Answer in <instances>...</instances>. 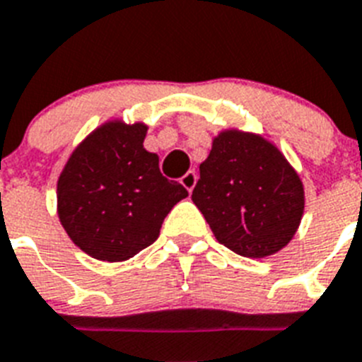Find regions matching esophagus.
Here are the masks:
<instances>
[{
	"label": "esophagus",
	"mask_w": 362,
	"mask_h": 362,
	"mask_svg": "<svg viewBox=\"0 0 362 362\" xmlns=\"http://www.w3.org/2000/svg\"><path fill=\"white\" fill-rule=\"evenodd\" d=\"M180 182H182V186L186 187V189L191 193V191H193V187H195V184H197V173L195 171H187L186 175L182 176Z\"/></svg>",
	"instance_id": "esophagus-1"
}]
</instances>
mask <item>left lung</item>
I'll use <instances>...</instances> for the list:
<instances>
[{"label":"left lung","mask_w":362,"mask_h":362,"mask_svg":"<svg viewBox=\"0 0 362 362\" xmlns=\"http://www.w3.org/2000/svg\"><path fill=\"white\" fill-rule=\"evenodd\" d=\"M191 199L217 241L245 257L281 250L303 214L302 180L284 154L261 136L239 130L214 139Z\"/></svg>","instance_id":"obj_1"}]
</instances>
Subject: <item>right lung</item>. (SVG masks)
I'll list each match as a JSON object with an SVG mask.
<instances>
[{"mask_svg":"<svg viewBox=\"0 0 362 362\" xmlns=\"http://www.w3.org/2000/svg\"><path fill=\"white\" fill-rule=\"evenodd\" d=\"M147 127L110 121L69 156L57 186L59 217L88 256L124 261L153 245L163 218L187 189L160 173L144 148Z\"/></svg>","mask_w":362,"mask_h":362,"instance_id":"1","label":"right lung"}]
</instances>
